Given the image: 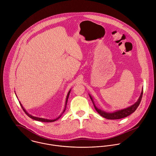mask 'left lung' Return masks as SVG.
<instances>
[{
  "label": "left lung",
  "mask_w": 156,
  "mask_h": 156,
  "mask_svg": "<svg viewBox=\"0 0 156 156\" xmlns=\"http://www.w3.org/2000/svg\"><path fill=\"white\" fill-rule=\"evenodd\" d=\"M142 95H143V91L142 92L141 95H140L138 101L134 105H133V106H131L126 109H123L121 111H116L113 113H107L106 112H104V111L98 109L94 105L92 98L91 97L90 95H89V96L90 97L91 100L92 101V103H94V108H95V110L97 111V112L101 116H102L103 117H104L105 119H109V120H116V119H123L126 117H128V115H131L132 113L135 112V111L137 109V108H138V106H139V105L140 103V101H141L142 98Z\"/></svg>",
  "instance_id": "left-lung-1"
}]
</instances>
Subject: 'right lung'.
Returning <instances> with one entry per match:
<instances>
[{"label":"right lung","mask_w":156,"mask_h":156,"mask_svg":"<svg viewBox=\"0 0 156 156\" xmlns=\"http://www.w3.org/2000/svg\"><path fill=\"white\" fill-rule=\"evenodd\" d=\"M70 90L69 92V93H68V94H67V98H66V105H67V100H68V98H69V94H70ZM19 104L20 105V106H21V108H22V109H23V111H24V112L30 117V118H31V119H33V120H37V121H39V122H55V121H56V120H57L59 118H60L61 117V115L58 117V118H57V119H55V120H48V119H42V118H38V117H33V116H32V115H31L30 114H29L26 111H25V109L23 108V106H22V105H21V103H20V101H19ZM65 110H66V108L64 109V112L65 111ZM62 112V113H63Z\"/></svg>","instance_id":"add662e5"}]
</instances>
